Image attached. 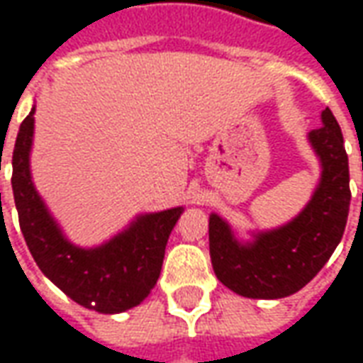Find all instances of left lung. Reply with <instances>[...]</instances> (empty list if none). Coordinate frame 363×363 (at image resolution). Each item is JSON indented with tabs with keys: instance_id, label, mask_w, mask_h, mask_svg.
<instances>
[{
	"instance_id": "left-lung-1",
	"label": "left lung",
	"mask_w": 363,
	"mask_h": 363,
	"mask_svg": "<svg viewBox=\"0 0 363 363\" xmlns=\"http://www.w3.org/2000/svg\"><path fill=\"white\" fill-rule=\"evenodd\" d=\"M323 126L307 134L319 159L320 177L311 200L288 223L252 231L243 241L228 221L210 213V257L218 280L251 299H280L296 294L327 264L342 239L350 210V173L344 138L330 108Z\"/></svg>"
}]
</instances>
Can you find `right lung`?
Instances as JSON below:
<instances>
[{"instance_id": "1", "label": "right lung", "mask_w": 363, "mask_h": 363, "mask_svg": "<svg viewBox=\"0 0 363 363\" xmlns=\"http://www.w3.org/2000/svg\"><path fill=\"white\" fill-rule=\"evenodd\" d=\"M35 106L23 120L13 150V196L23 237L50 281L75 303L114 315L140 305L157 284L165 247L182 206L140 213L130 225L96 247L72 243L44 204L30 174Z\"/></svg>"}]
</instances>
